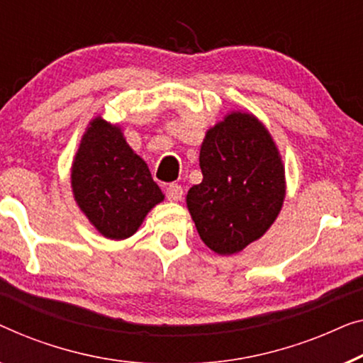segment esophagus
<instances>
[{
	"label": "esophagus",
	"mask_w": 363,
	"mask_h": 363,
	"mask_svg": "<svg viewBox=\"0 0 363 363\" xmlns=\"http://www.w3.org/2000/svg\"><path fill=\"white\" fill-rule=\"evenodd\" d=\"M182 194H184V191L179 184H169V186L166 187V197H167V201H171V202L181 201Z\"/></svg>",
	"instance_id": "obj_1"
}]
</instances>
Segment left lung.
<instances>
[{
  "label": "left lung",
  "instance_id": "1",
  "mask_svg": "<svg viewBox=\"0 0 363 363\" xmlns=\"http://www.w3.org/2000/svg\"><path fill=\"white\" fill-rule=\"evenodd\" d=\"M199 164L203 179L186 197L199 237L218 255L242 252L263 237L283 207L278 147L257 116L232 111L206 133Z\"/></svg>",
  "mask_w": 363,
  "mask_h": 363
}]
</instances>
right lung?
Here are the masks:
<instances>
[{
    "mask_svg": "<svg viewBox=\"0 0 363 363\" xmlns=\"http://www.w3.org/2000/svg\"><path fill=\"white\" fill-rule=\"evenodd\" d=\"M70 182L75 202L91 225L110 240L131 237L156 203L164 201L147 164L121 128L96 116L82 136Z\"/></svg>",
    "mask_w": 363,
    "mask_h": 363,
    "instance_id": "right-lung-1",
    "label": "right lung"
}]
</instances>
